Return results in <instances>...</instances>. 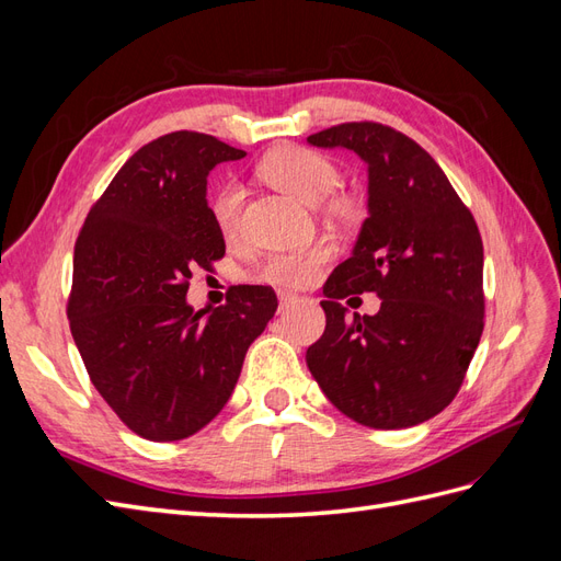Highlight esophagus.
<instances>
[{
    "mask_svg": "<svg viewBox=\"0 0 561 561\" xmlns=\"http://www.w3.org/2000/svg\"><path fill=\"white\" fill-rule=\"evenodd\" d=\"M297 301H299V297L293 295V293H278V311L283 313L285 309H290L293 304H297Z\"/></svg>",
    "mask_w": 561,
    "mask_h": 561,
    "instance_id": "34e87169",
    "label": "esophagus"
}]
</instances>
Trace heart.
I'll return each mask as SVG.
<instances>
[{"label":"heart","mask_w":561,"mask_h":561,"mask_svg":"<svg viewBox=\"0 0 561 561\" xmlns=\"http://www.w3.org/2000/svg\"><path fill=\"white\" fill-rule=\"evenodd\" d=\"M257 175L274 190L307 203V206H316V210L336 227H358L367 215V203L358 192L336 190L342 171L330 157L316 149L301 145L271 149L257 163ZM208 208L219 236L227 243L239 239L243 213L241 186L236 182L219 184L208 198ZM332 257L334 245L330 241H320L299 252H274L257 264L254 278L297 290V287L311 285Z\"/></svg>","instance_id":"b5f03b06"}]
</instances>
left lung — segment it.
Masks as SVG:
<instances>
[{
  "instance_id": "left-lung-1",
  "label": "left lung",
  "mask_w": 561,
  "mask_h": 561,
  "mask_svg": "<svg viewBox=\"0 0 561 561\" xmlns=\"http://www.w3.org/2000/svg\"><path fill=\"white\" fill-rule=\"evenodd\" d=\"M346 147L369 171V217L353 254L328 278V325L307 351L322 393L369 428H410L456 398L484 330L482 236L443 168L404 133L348 122L309 135ZM377 291L375 317L337 304Z\"/></svg>"
}]
</instances>
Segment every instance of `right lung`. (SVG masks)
Instances as JSON below:
<instances>
[{"instance_id":"right-lung-1","label":"right lung","mask_w":561,"mask_h":561,"mask_svg":"<svg viewBox=\"0 0 561 561\" xmlns=\"http://www.w3.org/2000/svg\"><path fill=\"white\" fill-rule=\"evenodd\" d=\"M243 157L206 133L161 135L122 165L75 243V344L98 393L151 443L190 437L222 412L278 309L266 285H233L208 316L184 299L194 271L225 257L206 178Z\"/></svg>"}]
</instances>
